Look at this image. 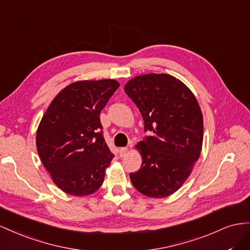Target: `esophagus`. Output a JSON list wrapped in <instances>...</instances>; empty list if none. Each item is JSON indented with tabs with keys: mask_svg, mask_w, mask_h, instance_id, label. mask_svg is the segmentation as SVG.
Segmentation results:
<instances>
[{
	"mask_svg": "<svg viewBox=\"0 0 250 250\" xmlns=\"http://www.w3.org/2000/svg\"><path fill=\"white\" fill-rule=\"evenodd\" d=\"M127 151H129V149H127V147H120L119 148V155H120V157L125 156L127 153Z\"/></svg>",
	"mask_w": 250,
	"mask_h": 250,
	"instance_id": "34e87169",
	"label": "esophagus"
}]
</instances>
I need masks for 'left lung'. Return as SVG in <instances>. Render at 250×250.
Instances as JSON below:
<instances>
[{
    "instance_id": "left-lung-1",
    "label": "left lung",
    "mask_w": 250,
    "mask_h": 250,
    "mask_svg": "<svg viewBox=\"0 0 250 250\" xmlns=\"http://www.w3.org/2000/svg\"><path fill=\"white\" fill-rule=\"evenodd\" d=\"M125 91L137 105L148 136L135 146L141 155L131 181L142 195L165 198L190 175L201 154L203 115L194 93L175 76L148 73L133 77Z\"/></svg>"
}]
</instances>
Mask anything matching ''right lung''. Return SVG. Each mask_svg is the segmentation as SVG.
<instances>
[{
  "instance_id": "1",
  "label": "right lung",
  "mask_w": 250,
  "mask_h": 250,
  "mask_svg": "<svg viewBox=\"0 0 250 250\" xmlns=\"http://www.w3.org/2000/svg\"><path fill=\"white\" fill-rule=\"evenodd\" d=\"M119 87L115 80L78 81L54 97L37 131V148L58 188L69 195L93 194L114 155L103 136L102 110Z\"/></svg>"
}]
</instances>
